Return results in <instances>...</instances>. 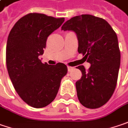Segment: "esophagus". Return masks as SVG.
I'll use <instances>...</instances> for the list:
<instances>
[{
  "label": "esophagus",
  "instance_id": "34e87169",
  "mask_svg": "<svg viewBox=\"0 0 128 128\" xmlns=\"http://www.w3.org/2000/svg\"><path fill=\"white\" fill-rule=\"evenodd\" d=\"M73 69H74V68L73 67H70V66H68V71H71Z\"/></svg>",
  "mask_w": 128,
  "mask_h": 128
}]
</instances>
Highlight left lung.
I'll use <instances>...</instances> for the list:
<instances>
[{
  "mask_svg": "<svg viewBox=\"0 0 128 128\" xmlns=\"http://www.w3.org/2000/svg\"><path fill=\"white\" fill-rule=\"evenodd\" d=\"M74 31L78 40V52L91 66L76 83L80 103L86 108L96 109L105 104L114 92L120 66V51L115 32L104 19L83 14L68 20L62 27Z\"/></svg>",
  "mask_w": 128,
  "mask_h": 128,
  "instance_id": "obj_1",
  "label": "left lung"
}]
</instances>
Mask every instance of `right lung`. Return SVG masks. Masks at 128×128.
Returning a JSON list of instances; mask_svg holds the SVG:
<instances>
[{
	"mask_svg": "<svg viewBox=\"0 0 128 128\" xmlns=\"http://www.w3.org/2000/svg\"><path fill=\"white\" fill-rule=\"evenodd\" d=\"M64 18L31 13L23 16L10 30L6 44V66L14 87L29 106L42 108L50 104L58 92L67 66L42 63L48 36L58 29Z\"/></svg>",
	"mask_w": 128,
	"mask_h": 128,
	"instance_id": "obj_1",
	"label": "right lung"
}]
</instances>
